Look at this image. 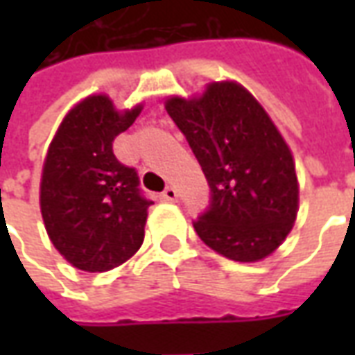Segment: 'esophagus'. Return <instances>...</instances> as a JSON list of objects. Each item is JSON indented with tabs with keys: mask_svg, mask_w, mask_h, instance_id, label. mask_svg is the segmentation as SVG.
<instances>
[{
	"mask_svg": "<svg viewBox=\"0 0 355 355\" xmlns=\"http://www.w3.org/2000/svg\"><path fill=\"white\" fill-rule=\"evenodd\" d=\"M162 198L165 201H171V203H173V201H177L178 193H177V190L173 188V186H169V188H165V190H163Z\"/></svg>",
	"mask_w": 355,
	"mask_h": 355,
	"instance_id": "34e87169",
	"label": "esophagus"
}]
</instances>
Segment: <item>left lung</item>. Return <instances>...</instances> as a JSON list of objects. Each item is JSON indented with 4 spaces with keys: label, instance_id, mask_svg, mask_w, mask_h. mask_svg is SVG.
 Listing matches in <instances>:
<instances>
[{
    "label": "left lung",
    "instance_id": "1",
    "mask_svg": "<svg viewBox=\"0 0 355 355\" xmlns=\"http://www.w3.org/2000/svg\"><path fill=\"white\" fill-rule=\"evenodd\" d=\"M165 108L184 132L213 192L193 223L201 241L236 262H259L289 236L298 213L295 157L262 104L238 81L171 94Z\"/></svg>",
    "mask_w": 355,
    "mask_h": 355
}]
</instances>
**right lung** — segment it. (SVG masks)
<instances>
[{
	"label": "right lung",
	"mask_w": 355,
	"mask_h": 355,
	"mask_svg": "<svg viewBox=\"0 0 355 355\" xmlns=\"http://www.w3.org/2000/svg\"><path fill=\"white\" fill-rule=\"evenodd\" d=\"M144 104L116 108L108 94H89L68 110L51 140L40 182V209L51 243L73 268L108 272L144 241L148 207L137 171L114 155Z\"/></svg>",
	"instance_id": "add662e5"
}]
</instances>
